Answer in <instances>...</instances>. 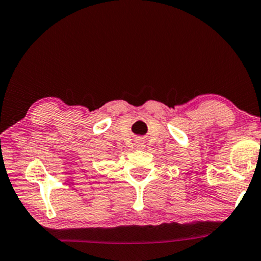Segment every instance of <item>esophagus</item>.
<instances>
[{"instance_id":"1","label":"esophagus","mask_w":261,"mask_h":261,"mask_svg":"<svg viewBox=\"0 0 261 261\" xmlns=\"http://www.w3.org/2000/svg\"><path fill=\"white\" fill-rule=\"evenodd\" d=\"M136 147H137V149H143L144 147V142L143 141H136Z\"/></svg>"}]
</instances>
